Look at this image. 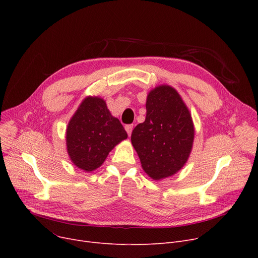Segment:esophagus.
Returning a JSON list of instances; mask_svg holds the SVG:
<instances>
[{
	"mask_svg": "<svg viewBox=\"0 0 258 258\" xmlns=\"http://www.w3.org/2000/svg\"><path fill=\"white\" fill-rule=\"evenodd\" d=\"M125 131H126L128 136H131L132 131H133V124H127V125H125Z\"/></svg>",
	"mask_w": 258,
	"mask_h": 258,
	"instance_id": "1",
	"label": "esophagus"
}]
</instances>
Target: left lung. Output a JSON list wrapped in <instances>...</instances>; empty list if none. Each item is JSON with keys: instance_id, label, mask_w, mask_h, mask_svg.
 <instances>
[{"instance_id": "1", "label": "left lung", "mask_w": 258, "mask_h": 258, "mask_svg": "<svg viewBox=\"0 0 258 258\" xmlns=\"http://www.w3.org/2000/svg\"><path fill=\"white\" fill-rule=\"evenodd\" d=\"M146 117L132 133L143 170L154 180L177 173L192 150L195 126L188 107L177 90L162 85L146 98Z\"/></svg>"}]
</instances>
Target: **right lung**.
<instances>
[{
  "label": "right lung",
  "instance_id": "obj_1",
  "mask_svg": "<svg viewBox=\"0 0 258 258\" xmlns=\"http://www.w3.org/2000/svg\"><path fill=\"white\" fill-rule=\"evenodd\" d=\"M127 138L119 119L105 101L89 96L83 100L67 126V151L73 164L85 171L100 167L108 153Z\"/></svg>",
  "mask_w": 258,
  "mask_h": 258
}]
</instances>
